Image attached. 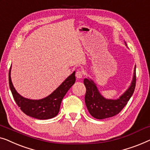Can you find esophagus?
Returning a JSON list of instances; mask_svg holds the SVG:
<instances>
[{"instance_id":"1","label":"esophagus","mask_w":150,"mask_h":150,"mask_svg":"<svg viewBox=\"0 0 150 150\" xmlns=\"http://www.w3.org/2000/svg\"><path fill=\"white\" fill-rule=\"evenodd\" d=\"M75 76H76V77H77V79H81V78L83 77V73H82L81 71H78L76 73Z\"/></svg>"}]
</instances>
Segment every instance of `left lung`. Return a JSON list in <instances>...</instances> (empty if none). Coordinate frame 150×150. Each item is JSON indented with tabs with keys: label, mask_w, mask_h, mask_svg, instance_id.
<instances>
[{
	"label": "left lung",
	"mask_w": 150,
	"mask_h": 150,
	"mask_svg": "<svg viewBox=\"0 0 150 150\" xmlns=\"http://www.w3.org/2000/svg\"><path fill=\"white\" fill-rule=\"evenodd\" d=\"M83 83L86 88L85 103L90 114L98 120L113 117L122 111L133 94L136 84V65L130 85L117 99L105 98L99 92L96 83L89 77L83 79Z\"/></svg>",
	"instance_id": "1"
}]
</instances>
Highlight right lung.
I'll use <instances>...</instances> for the list:
<instances>
[{
	"mask_svg": "<svg viewBox=\"0 0 150 150\" xmlns=\"http://www.w3.org/2000/svg\"><path fill=\"white\" fill-rule=\"evenodd\" d=\"M9 73V87L13 98L21 110L28 116L38 120H48L56 117L60 111L62 98L75 82V71L69 75L50 95L41 99H30L22 96L16 91Z\"/></svg>",
	"mask_w": 150,
	"mask_h": 150,
	"instance_id": "add662e5",
	"label": "right lung"
}]
</instances>
